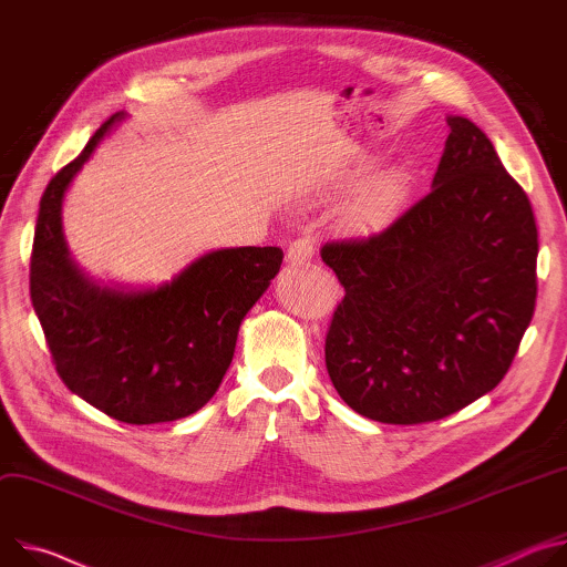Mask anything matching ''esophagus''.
Segmentation results:
<instances>
[{
  "label": "esophagus",
  "instance_id": "1",
  "mask_svg": "<svg viewBox=\"0 0 567 567\" xmlns=\"http://www.w3.org/2000/svg\"><path fill=\"white\" fill-rule=\"evenodd\" d=\"M312 255H316V243H312V238H308V236H301L288 245L286 257H288L290 266H303L306 261H310Z\"/></svg>",
  "mask_w": 567,
  "mask_h": 567
}]
</instances>
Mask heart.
Wrapping results in <instances>:
<instances>
[{
    "mask_svg": "<svg viewBox=\"0 0 567 567\" xmlns=\"http://www.w3.org/2000/svg\"><path fill=\"white\" fill-rule=\"evenodd\" d=\"M405 196V179L399 173H388L367 182L351 200L349 214L358 223H373L392 214Z\"/></svg>",
    "mask_w": 567,
    "mask_h": 567,
    "instance_id": "heart-1",
    "label": "heart"
}]
</instances>
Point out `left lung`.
<instances>
[{"mask_svg": "<svg viewBox=\"0 0 567 567\" xmlns=\"http://www.w3.org/2000/svg\"><path fill=\"white\" fill-rule=\"evenodd\" d=\"M449 128L427 196L383 231L320 249L344 286L329 375L381 423L439 421L491 392L534 318L532 203L473 121L449 116Z\"/></svg>", "mask_w": 567, "mask_h": 567, "instance_id": "8db88e82", "label": "left lung"}]
</instances>
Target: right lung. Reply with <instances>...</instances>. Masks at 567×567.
Listing matches in <instances>:
<instances>
[{"instance_id":"1","label":"right lung","mask_w":567,"mask_h":567,"mask_svg":"<svg viewBox=\"0 0 567 567\" xmlns=\"http://www.w3.org/2000/svg\"><path fill=\"white\" fill-rule=\"evenodd\" d=\"M112 114L40 198L31 249V301L60 381L103 414L164 423L198 412L234 358L238 327L281 268L279 247H231L200 257L157 290L101 288L72 264L60 205Z\"/></svg>"}]
</instances>
